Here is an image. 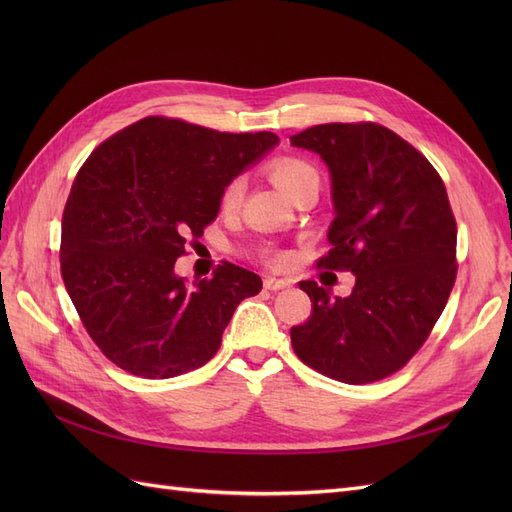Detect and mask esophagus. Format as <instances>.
I'll return each instance as SVG.
<instances>
[{
    "label": "esophagus",
    "mask_w": 512,
    "mask_h": 512,
    "mask_svg": "<svg viewBox=\"0 0 512 512\" xmlns=\"http://www.w3.org/2000/svg\"><path fill=\"white\" fill-rule=\"evenodd\" d=\"M288 286H290L288 280H277V277H267V280H265L267 290H284Z\"/></svg>",
    "instance_id": "esophagus-1"
}]
</instances>
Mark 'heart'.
Returning <instances> with one entry per match:
<instances>
[{"label":"heart","instance_id":"b5f03b06","mask_svg":"<svg viewBox=\"0 0 512 512\" xmlns=\"http://www.w3.org/2000/svg\"><path fill=\"white\" fill-rule=\"evenodd\" d=\"M269 175L280 190H284L290 198L301 194L309 185L318 183V173L312 164L299 158H280L269 166ZM245 196V179L232 177L222 190V209L224 211H237L243 203ZM282 256H273V262H282Z\"/></svg>","mask_w":512,"mask_h":512}]
</instances>
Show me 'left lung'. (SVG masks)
<instances>
[{"instance_id":"1","label":"left lung","mask_w":512,"mask_h":512,"mask_svg":"<svg viewBox=\"0 0 512 512\" xmlns=\"http://www.w3.org/2000/svg\"><path fill=\"white\" fill-rule=\"evenodd\" d=\"M329 166L333 245L316 267L350 271V297L299 282L312 316L290 329L294 354L322 376L367 384L421 350L457 277V224L444 181L380 123H322L290 136Z\"/></svg>"}]
</instances>
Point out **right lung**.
Wrapping results in <instances>:
<instances>
[{"instance_id": "add662e5", "label": "right lung", "mask_w": 512, "mask_h": 512, "mask_svg": "<svg viewBox=\"0 0 512 512\" xmlns=\"http://www.w3.org/2000/svg\"><path fill=\"white\" fill-rule=\"evenodd\" d=\"M280 143L273 132L230 134L145 117L85 160L61 218V277L83 327L108 361L164 380L203 367L237 305L262 280L222 262L185 282V241L218 218L224 185Z\"/></svg>"}]
</instances>
